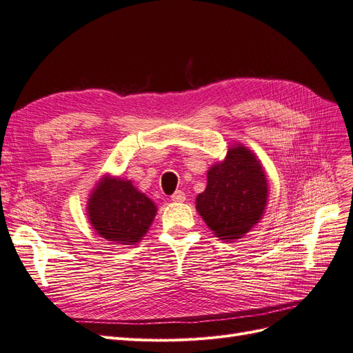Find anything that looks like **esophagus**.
Returning <instances> with one entry per match:
<instances>
[{
  "mask_svg": "<svg viewBox=\"0 0 353 353\" xmlns=\"http://www.w3.org/2000/svg\"><path fill=\"white\" fill-rule=\"evenodd\" d=\"M171 199H173L174 203H183V201L186 199V195L183 190H176V192L171 195Z\"/></svg>",
  "mask_w": 353,
  "mask_h": 353,
  "instance_id": "34e87169",
  "label": "esophagus"
}]
</instances>
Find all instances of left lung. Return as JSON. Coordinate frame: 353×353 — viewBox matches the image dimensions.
<instances>
[{
    "label": "left lung",
    "mask_w": 353,
    "mask_h": 353,
    "mask_svg": "<svg viewBox=\"0 0 353 353\" xmlns=\"http://www.w3.org/2000/svg\"><path fill=\"white\" fill-rule=\"evenodd\" d=\"M268 180L257 157L243 145L230 146L225 161L207 173L196 210L213 234L225 241L244 236L263 216Z\"/></svg>",
    "instance_id": "left-lung-1"
}]
</instances>
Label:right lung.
Returning <instances> with one entry per match:
<instances>
[{
	"label": "right lung",
	"instance_id": "add662e5",
	"mask_svg": "<svg viewBox=\"0 0 353 353\" xmlns=\"http://www.w3.org/2000/svg\"><path fill=\"white\" fill-rule=\"evenodd\" d=\"M87 213L100 236L115 244L132 245L139 243L152 225L157 205L130 180L105 177L90 195Z\"/></svg>",
	"mask_w": 353,
	"mask_h": 353
}]
</instances>
